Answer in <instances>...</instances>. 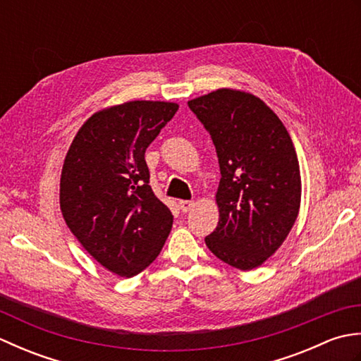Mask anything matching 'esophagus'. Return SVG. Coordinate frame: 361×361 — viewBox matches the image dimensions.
Segmentation results:
<instances>
[{"mask_svg": "<svg viewBox=\"0 0 361 361\" xmlns=\"http://www.w3.org/2000/svg\"><path fill=\"white\" fill-rule=\"evenodd\" d=\"M194 202L192 200H180V203H178V206H180V209L183 211V212H189L190 209L194 208Z\"/></svg>", "mask_w": 361, "mask_h": 361, "instance_id": "34e87169", "label": "esophagus"}]
</instances>
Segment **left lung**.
<instances>
[{"label":"left lung","instance_id":"1","mask_svg":"<svg viewBox=\"0 0 361 361\" xmlns=\"http://www.w3.org/2000/svg\"><path fill=\"white\" fill-rule=\"evenodd\" d=\"M188 105L212 137L221 173L219 225L204 242L225 264L252 270L274 255L298 217L301 172L295 145L255 94L220 88Z\"/></svg>","mask_w":361,"mask_h":361}]
</instances>
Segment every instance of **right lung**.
Returning <instances> with one entry per match:
<instances>
[{"label":"right lung","instance_id":"add662e5","mask_svg":"<svg viewBox=\"0 0 361 361\" xmlns=\"http://www.w3.org/2000/svg\"><path fill=\"white\" fill-rule=\"evenodd\" d=\"M178 104L132 101L94 113L74 136L60 178V209L75 239L106 270L132 278L164 247L173 216L149 185L145 149Z\"/></svg>","mask_w":361,"mask_h":361}]
</instances>
